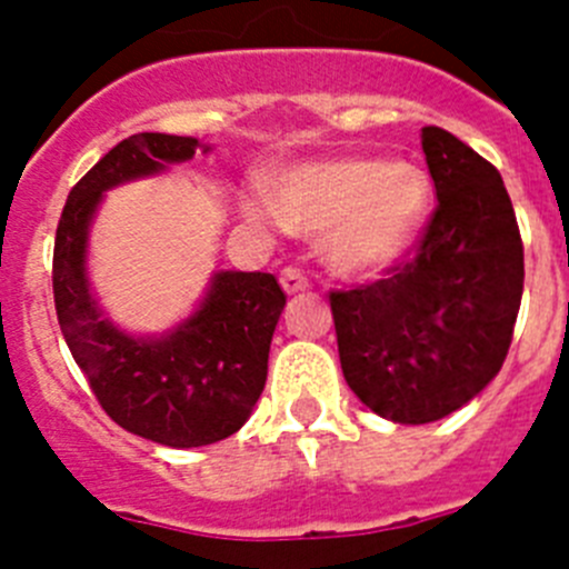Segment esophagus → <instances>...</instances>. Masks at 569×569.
<instances>
[{
  "label": "esophagus",
  "mask_w": 569,
  "mask_h": 569,
  "mask_svg": "<svg viewBox=\"0 0 569 569\" xmlns=\"http://www.w3.org/2000/svg\"><path fill=\"white\" fill-rule=\"evenodd\" d=\"M281 288H284V293H299V290H308L310 281L308 276L301 273L299 268H284L279 276Z\"/></svg>",
  "instance_id": "34e87169"
}]
</instances>
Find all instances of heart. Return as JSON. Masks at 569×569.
I'll list each match as a JSON object with an SVG mask.
<instances>
[{
  "label": "heart",
  "instance_id": "obj_1",
  "mask_svg": "<svg viewBox=\"0 0 569 569\" xmlns=\"http://www.w3.org/2000/svg\"><path fill=\"white\" fill-rule=\"evenodd\" d=\"M433 188L425 170L385 159H336L284 170L273 184V208L250 204V216L325 233V253L339 273L370 279L399 264L427 222Z\"/></svg>",
  "mask_w": 569,
  "mask_h": 569
}]
</instances>
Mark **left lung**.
I'll return each mask as SVG.
<instances>
[{"label": "left lung", "instance_id": "obj_1", "mask_svg": "<svg viewBox=\"0 0 569 569\" xmlns=\"http://www.w3.org/2000/svg\"><path fill=\"white\" fill-rule=\"evenodd\" d=\"M436 204L385 279L333 290L345 381L373 413L427 425L501 370L525 290V248L499 170L441 128H421Z\"/></svg>", "mask_w": 569, "mask_h": 569}]
</instances>
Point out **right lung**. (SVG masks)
<instances>
[{"instance_id":"right-lung-1","label":"right lung","mask_w":569,"mask_h":569,"mask_svg":"<svg viewBox=\"0 0 569 569\" xmlns=\"http://www.w3.org/2000/svg\"><path fill=\"white\" fill-rule=\"evenodd\" d=\"M199 148L193 136L122 139L73 184L53 244L59 328L90 390L128 433L176 450L228 439L250 419L288 296L273 273L219 270L182 325L162 336H130L90 293L88 236L104 190L188 162Z\"/></svg>"}]
</instances>
